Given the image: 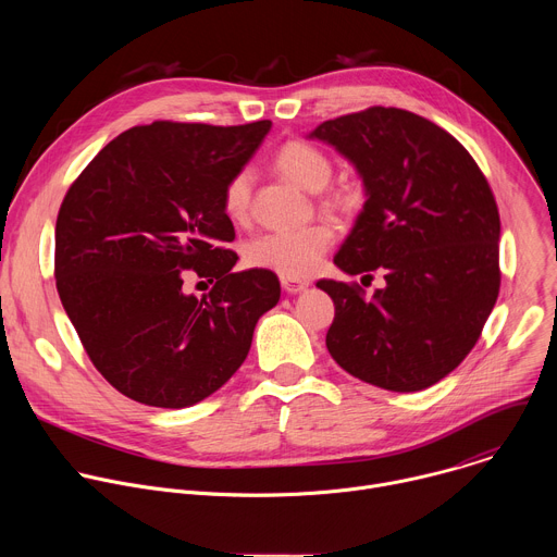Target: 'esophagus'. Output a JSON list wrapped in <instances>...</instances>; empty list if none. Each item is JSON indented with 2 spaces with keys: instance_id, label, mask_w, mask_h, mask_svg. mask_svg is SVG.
I'll use <instances>...</instances> for the list:
<instances>
[{
  "instance_id": "obj_1",
  "label": "esophagus",
  "mask_w": 557,
  "mask_h": 557,
  "mask_svg": "<svg viewBox=\"0 0 557 557\" xmlns=\"http://www.w3.org/2000/svg\"><path fill=\"white\" fill-rule=\"evenodd\" d=\"M310 286L308 280H293V277H282V288L288 293V295H297L301 290H306Z\"/></svg>"
}]
</instances>
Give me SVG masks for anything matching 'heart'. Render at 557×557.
I'll return each instance as SVG.
<instances>
[{"label": "heart", "mask_w": 557, "mask_h": 557, "mask_svg": "<svg viewBox=\"0 0 557 557\" xmlns=\"http://www.w3.org/2000/svg\"><path fill=\"white\" fill-rule=\"evenodd\" d=\"M273 168L290 183L306 191H322L331 176H333V163L331 158L317 149L314 145H308L304 140H290L277 149L273 156ZM251 191H253V176L249 170H240L224 187L222 205L224 211L240 220L249 213L251 207ZM350 194H335L333 202H348ZM335 240V231L324 224L314 222L297 228H284V231H271L264 233L247 247V262L256 269L273 271L282 277L301 280L317 271L322 264L324 253L331 249Z\"/></svg>", "instance_id": "b5f03b06"}]
</instances>
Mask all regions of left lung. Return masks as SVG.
<instances>
[{
	"mask_svg": "<svg viewBox=\"0 0 557 557\" xmlns=\"http://www.w3.org/2000/svg\"><path fill=\"white\" fill-rule=\"evenodd\" d=\"M308 138L335 147L363 183V209L333 262L385 280L372 299L359 286L317 282L335 301L326 348L376 387H430L469 355L498 299L494 194L451 134L399 108L324 121Z\"/></svg>",
	"mask_w": 557,
	"mask_h": 557,
	"instance_id": "obj_1",
	"label": "left lung"
}]
</instances>
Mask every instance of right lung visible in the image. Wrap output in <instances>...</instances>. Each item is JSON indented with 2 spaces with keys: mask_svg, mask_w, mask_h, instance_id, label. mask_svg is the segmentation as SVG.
I'll return each instance as SVG.
<instances>
[{
  "mask_svg": "<svg viewBox=\"0 0 557 557\" xmlns=\"http://www.w3.org/2000/svg\"><path fill=\"white\" fill-rule=\"evenodd\" d=\"M271 121L235 127L156 121L108 143L67 189L54 228L61 304L95 368L129 399L189 408L249 355L260 317L280 301L264 269L233 273L222 194ZM194 268L215 278L198 300Z\"/></svg>",
  "mask_w": 557,
  "mask_h": 557,
  "instance_id": "right-lung-1",
  "label": "right lung"
}]
</instances>
